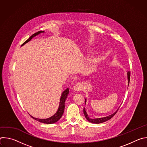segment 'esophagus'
I'll return each instance as SVG.
<instances>
[{
    "mask_svg": "<svg viewBox=\"0 0 147 147\" xmlns=\"http://www.w3.org/2000/svg\"><path fill=\"white\" fill-rule=\"evenodd\" d=\"M73 89L75 91H81L82 90V85L81 84H77L75 86H74Z\"/></svg>",
    "mask_w": 147,
    "mask_h": 147,
    "instance_id": "34e87169",
    "label": "esophagus"
}]
</instances>
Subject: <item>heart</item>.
<instances>
[{"mask_svg": "<svg viewBox=\"0 0 147 147\" xmlns=\"http://www.w3.org/2000/svg\"><path fill=\"white\" fill-rule=\"evenodd\" d=\"M96 63H97V60H96L95 59H93V60H92L91 65V67H94L96 66Z\"/></svg>", "mask_w": 147, "mask_h": 147, "instance_id": "b5f03b06", "label": "heart"}]
</instances>
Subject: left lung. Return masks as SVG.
Wrapping results in <instances>:
<instances>
[{
  "mask_svg": "<svg viewBox=\"0 0 147 147\" xmlns=\"http://www.w3.org/2000/svg\"><path fill=\"white\" fill-rule=\"evenodd\" d=\"M127 80H128V86L129 85V82H130V73L129 71L127 74ZM87 102V99L86 98L85 99V103H86ZM120 107H119V108L113 113H112V115H109V116H106V117H100V118H95V119H93V118H91L88 116L87 113V111L85 109V108H84V110H83V112H84V116L86 118V119L89 121V122H91L92 123H95V124H99V123H103L105 121H107L109 120H110L111 118H112L117 113V112L118 111Z\"/></svg>",
  "mask_w": 147,
  "mask_h": 147,
  "instance_id": "left-lung-1",
  "label": "left lung"
}]
</instances>
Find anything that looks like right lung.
<instances>
[{
    "label": "right lung",
    "instance_id": "add662e5",
    "mask_svg": "<svg viewBox=\"0 0 147 147\" xmlns=\"http://www.w3.org/2000/svg\"><path fill=\"white\" fill-rule=\"evenodd\" d=\"M44 32H45L44 31H39L34 34L26 42H24L22 44V47L27 42H28L29 41H30L32 39V38L35 37V36L39 35L40 33H44ZM69 93V88L66 89L63 92H62V94L61 95V96H60V99L59 106L58 109H57V112L55 113V115H53L51 117H50L49 118H47V119H38V118H35V117H33V116H32L31 115L30 116L34 119L37 120V121H38L39 122H41V123H45V124H53V123H55L57 122L61 117L63 114V113H64L65 108V100H66V98L67 97V95H68Z\"/></svg>",
    "mask_w": 147,
    "mask_h": 147
}]
</instances>
